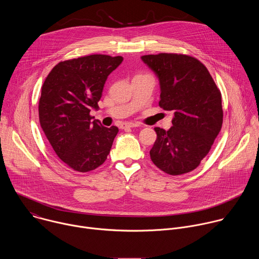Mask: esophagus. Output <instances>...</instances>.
<instances>
[{
    "instance_id": "1",
    "label": "esophagus",
    "mask_w": 259,
    "mask_h": 259,
    "mask_svg": "<svg viewBox=\"0 0 259 259\" xmlns=\"http://www.w3.org/2000/svg\"><path fill=\"white\" fill-rule=\"evenodd\" d=\"M133 127H138V124L129 122V123H123V124L121 125V128H122V129H126V128H133Z\"/></svg>"
}]
</instances>
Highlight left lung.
I'll return each instance as SVG.
<instances>
[{
	"label": "left lung",
	"instance_id": "1",
	"mask_svg": "<svg viewBox=\"0 0 259 259\" xmlns=\"http://www.w3.org/2000/svg\"><path fill=\"white\" fill-rule=\"evenodd\" d=\"M141 59L159 78V105L174 112L168 131L155 128L151 159L170 175L191 172L207 156L223 126L220 90L207 67L193 56L159 53Z\"/></svg>",
	"mask_w": 259,
	"mask_h": 259
}]
</instances>
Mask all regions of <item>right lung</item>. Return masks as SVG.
Here are the masks:
<instances>
[{
    "instance_id": "1",
    "label": "right lung",
    "mask_w": 259,
    "mask_h": 259,
    "mask_svg": "<svg viewBox=\"0 0 259 259\" xmlns=\"http://www.w3.org/2000/svg\"><path fill=\"white\" fill-rule=\"evenodd\" d=\"M122 56L92 54L60 61L49 72L39 101L41 127L58 158L78 172L96 169L106 160L118 127L92 121L108 75Z\"/></svg>"
}]
</instances>
